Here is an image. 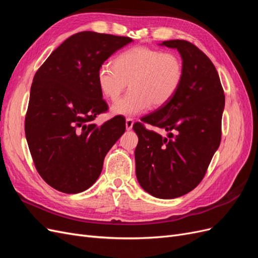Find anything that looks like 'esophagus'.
Instances as JSON below:
<instances>
[{
  "label": "esophagus",
  "instance_id": "1",
  "mask_svg": "<svg viewBox=\"0 0 258 258\" xmlns=\"http://www.w3.org/2000/svg\"><path fill=\"white\" fill-rule=\"evenodd\" d=\"M134 119L132 118H127L126 119V129L129 131L132 129V127H134Z\"/></svg>",
  "mask_w": 258,
  "mask_h": 258
}]
</instances>
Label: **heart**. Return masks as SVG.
I'll list each match as a JSON object with an SVG mask.
<instances>
[{
	"instance_id": "b5f03b06",
	"label": "heart",
	"mask_w": 258,
	"mask_h": 258,
	"mask_svg": "<svg viewBox=\"0 0 258 258\" xmlns=\"http://www.w3.org/2000/svg\"><path fill=\"white\" fill-rule=\"evenodd\" d=\"M184 76L182 60L172 52H163L145 46L122 51L114 64L99 68L97 83L108 100L115 101L126 89V96L112 105V112L121 116H137L153 104L166 105L176 95Z\"/></svg>"
}]
</instances>
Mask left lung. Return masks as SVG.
Listing matches in <instances>:
<instances>
[{"mask_svg": "<svg viewBox=\"0 0 258 258\" xmlns=\"http://www.w3.org/2000/svg\"><path fill=\"white\" fill-rule=\"evenodd\" d=\"M159 45L179 52L184 76L173 99L141 119L168 131V138L134 124L136 174L152 196L174 199L198 186L220 146L225 96L212 61L194 44L171 40Z\"/></svg>", "mask_w": 258, "mask_h": 258, "instance_id": "obj_1", "label": "left lung"}]
</instances>
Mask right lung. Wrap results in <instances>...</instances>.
<instances>
[{
	"label": "right lung",
	"mask_w": 258,
	"mask_h": 258,
	"mask_svg": "<svg viewBox=\"0 0 258 258\" xmlns=\"http://www.w3.org/2000/svg\"><path fill=\"white\" fill-rule=\"evenodd\" d=\"M132 38L84 31L54 49L34 75L25 131L37 172L54 189L82 192L95 183L105 155L126 130L121 116L97 126L107 110L99 68Z\"/></svg>",
	"instance_id": "right-lung-1"
}]
</instances>
